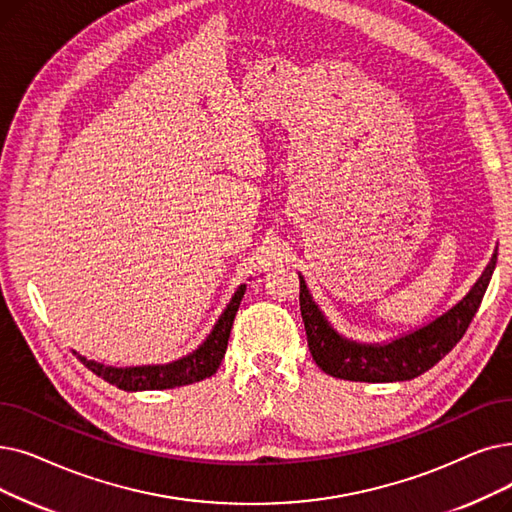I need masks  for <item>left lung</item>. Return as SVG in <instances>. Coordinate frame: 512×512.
Returning <instances> with one entry per match:
<instances>
[{
	"instance_id": "left-lung-1",
	"label": "left lung",
	"mask_w": 512,
	"mask_h": 512,
	"mask_svg": "<svg viewBox=\"0 0 512 512\" xmlns=\"http://www.w3.org/2000/svg\"><path fill=\"white\" fill-rule=\"evenodd\" d=\"M496 261L498 251L492 255V261L487 263L485 272L475 282L469 295L441 318L387 345H362L337 335L322 316L318 305L311 301L305 280L299 276V305L311 358L326 374L345 381L393 383L416 379V376L446 358L464 337L466 328L473 322L481 305L487 284L492 280Z\"/></svg>"
}]
</instances>
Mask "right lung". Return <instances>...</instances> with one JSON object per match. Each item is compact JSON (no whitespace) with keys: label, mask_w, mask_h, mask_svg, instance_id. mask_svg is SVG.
<instances>
[{"label":"right lung","mask_w":512,"mask_h":512,"mask_svg":"<svg viewBox=\"0 0 512 512\" xmlns=\"http://www.w3.org/2000/svg\"><path fill=\"white\" fill-rule=\"evenodd\" d=\"M247 291V286H238L230 305L226 307L224 314L219 316L215 328L207 341L198 347L194 353L186 355V358L165 364V366H136V368H113L104 366L94 360H87L79 355V360L90 368L94 374L106 383L115 385L125 391H146V389H173L190 383H198L203 379H209L211 374L217 372L221 360H224L230 330L234 324V316L240 307L242 295Z\"/></svg>","instance_id":"right-lung-1"}]
</instances>
